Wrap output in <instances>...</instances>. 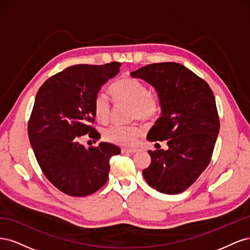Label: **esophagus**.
<instances>
[{
  "instance_id": "obj_1",
  "label": "esophagus",
  "mask_w": 250,
  "mask_h": 250,
  "mask_svg": "<svg viewBox=\"0 0 250 250\" xmlns=\"http://www.w3.org/2000/svg\"><path fill=\"white\" fill-rule=\"evenodd\" d=\"M122 152L123 153H128V154H133L135 152H138V149H135V148H123Z\"/></svg>"
}]
</instances>
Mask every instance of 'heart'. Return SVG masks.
Here are the masks:
<instances>
[{"instance_id":"b5f03b06","label":"heart","mask_w":250,"mask_h":250,"mask_svg":"<svg viewBox=\"0 0 250 250\" xmlns=\"http://www.w3.org/2000/svg\"><path fill=\"white\" fill-rule=\"evenodd\" d=\"M110 94L113 101L130 104L131 118L150 120L161 110V100L157 95L149 93L145 83L134 78H123L112 83ZM110 100L104 93H98L93 101L96 118L102 123L107 122L110 115ZM143 133V129L135 124H115L103 131V138L109 143L120 146H132Z\"/></svg>"}]
</instances>
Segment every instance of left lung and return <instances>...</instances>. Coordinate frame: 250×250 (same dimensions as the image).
Instances as JSON below:
<instances>
[{"label": "left lung", "instance_id": "left-lung-1", "mask_svg": "<svg viewBox=\"0 0 250 250\" xmlns=\"http://www.w3.org/2000/svg\"><path fill=\"white\" fill-rule=\"evenodd\" d=\"M152 85L162 116L147 140L167 141L168 150H149L151 164L143 171L147 184L164 194H179L207 169L220 129L215 96L208 83L183 64L152 63L132 72Z\"/></svg>", "mask_w": 250, "mask_h": 250}]
</instances>
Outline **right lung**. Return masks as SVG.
<instances>
[{
    "instance_id": "right-lung-1",
    "label": "right lung",
    "mask_w": 250,
    "mask_h": 250,
    "mask_svg": "<svg viewBox=\"0 0 250 250\" xmlns=\"http://www.w3.org/2000/svg\"><path fill=\"white\" fill-rule=\"evenodd\" d=\"M120 62L77 64L50 77L39 89L28 123L30 144L44 176L62 193L83 197L108 179L109 160L121 149L109 143L85 148L78 138L100 139L93 101L120 72Z\"/></svg>"
}]
</instances>
